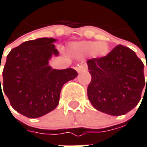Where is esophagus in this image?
Instances as JSON below:
<instances>
[{
  "mask_svg": "<svg viewBox=\"0 0 147 147\" xmlns=\"http://www.w3.org/2000/svg\"><path fill=\"white\" fill-rule=\"evenodd\" d=\"M76 70L79 72V73H82L85 71H86V66H84V65H77L76 67Z\"/></svg>",
  "mask_w": 147,
  "mask_h": 147,
  "instance_id": "obj_1",
  "label": "esophagus"
}]
</instances>
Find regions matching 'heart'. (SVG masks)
I'll use <instances>...</instances> for the list:
<instances>
[{
    "mask_svg": "<svg viewBox=\"0 0 147 147\" xmlns=\"http://www.w3.org/2000/svg\"><path fill=\"white\" fill-rule=\"evenodd\" d=\"M71 51L77 55H90L102 58L109 53V46L106 42L98 41H81L72 43L70 45Z\"/></svg>",
    "mask_w": 147,
    "mask_h": 147,
    "instance_id": "heart-1",
    "label": "heart"
}]
</instances>
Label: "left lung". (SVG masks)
Listing matches in <instances>:
<instances>
[{
    "instance_id": "left-lung-1",
    "label": "left lung",
    "mask_w": 147,
    "mask_h": 147,
    "mask_svg": "<svg viewBox=\"0 0 147 147\" xmlns=\"http://www.w3.org/2000/svg\"><path fill=\"white\" fill-rule=\"evenodd\" d=\"M87 65L92 76L87 95L94 108L119 116L139 104L147 80L146 84L143 63L132 50L119 44L106 57L88 60Z\"/></svg>"
}]
</instances>
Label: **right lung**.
<instances>
[{"label":"right lung","instance_id":"right-lung-1","mask_svg":"<svg viewBox=\"0 0 147 147\" xmlns=\"http://www.w3.org/2000/svg\"><path fill=\"white\" fill-rule=\"evenodd\" d=\"M56 41L47 37L29 40L7 54L0 93L2 85L11 107L27 118H40L55 109L63 85L78 76L73 68L59 70L49 65L53 56L59 55L53 44Z\"/></svg>","mask_w":147,"mask_h":147}]
</instances>
